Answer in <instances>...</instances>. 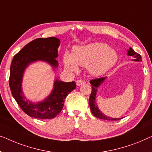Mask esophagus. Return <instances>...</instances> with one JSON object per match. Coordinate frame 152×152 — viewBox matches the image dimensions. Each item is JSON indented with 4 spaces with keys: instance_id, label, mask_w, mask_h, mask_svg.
I'll return each instance as SVG.
<instances>
[{
    "instance_id": "esophagus-1",
    "label": "esophagus",
    "mask_w": 152,
    "mask_h": 152,
    "mask_svg": "<svg viewBox=\"0 0 152 152\" xmlns=\"http://www.w3.org/2000/svg\"><path fill=\"white\" fill-rule=\"evenodd\" d=\"M85 81H83V80H78L76 81V85H77V86H80V85L85 84Z\"/></svg>"
}]
</instances>
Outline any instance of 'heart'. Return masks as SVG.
<instances>
[{"label": "heart", "mask_w": 152, "mask_h": 152, "mask_svg": "<svg viewBox=\"0 0 152 152\" xmlns=\"http://www.w3.org/2000/svg\"><path fill=\"white\" fill-rule=\"evenodd\" d=\"M116 51L103 42H91L85 46L74 48L72 54L66 51L63 54L64 65L69 71L76 72L78 66L87 67L94 76L105 74L118 61Z\"/></svg>", "instance_id": "1"}]
</instances>
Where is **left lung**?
Returning a JSON list of instances; mask_svg holds the SVG:
<instances>
[{
    "label": "left lung",
    "instance_id": "8db88e82",
    "mask_svg": "<svg viewBox=\"0 0 152 152\" xmlns=\"http://www.w3.org/2000/svg\"><path fill=\"white\" fill-rule=\"evenodd\" d=\"M127 54L128 56H131L134 57V59H132V61H136L140 62L142 61L141 60V56L140 54L138 53L134 52L133 49L129 48V50L127 51ZM107 79V77H103V78L94 79V80H91L89 81L90 84L91 85V93L89 97V104L90 107L91 112L92 113L93 115L96 118L103 119V120H107V121H118V120L123 118H112V117H110L107 116L102 113L101 111L99 110L98 107L96 103V95L98 92V88Z\"/></svg>",
    "mask_w": 152,
    "mask_h": 152
}]
</instances>
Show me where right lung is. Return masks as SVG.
I'll return each mask as SVG.
<instances>
[{"mask_svg": "<svg viewBox=\"0 0 152 152\" xmlns=\"http://www.w3.org/2000/svg\"><path fill=\"white\" fill-rule=\"evenodd\" d=\"M61 41L56 37L36 38L27 44L14 56L10 67L9 84L13 97L25 114L40 119H51L56 116L64 106L67 96L76 89L74 81L63 82L56 78L52 90L42 100L33 102L27 99L23 91V80L25 70L31 64L45 62L56 71Z\"/></svg>", "mask_w": 152, "mask_h": 152, "instance_id": "add662e5", "label": "right lung"}]
</instances>
